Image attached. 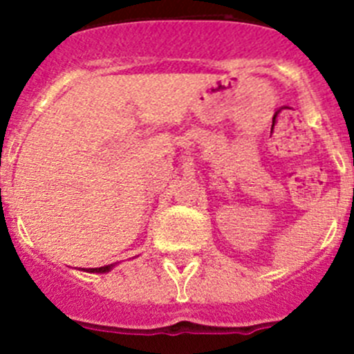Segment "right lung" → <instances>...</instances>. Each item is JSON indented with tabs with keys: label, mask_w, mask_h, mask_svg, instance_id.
<instances>
[{
	"label": "right lung",
	"mask_w": 354,
	"mask_h": 354,
	"mask_svg": "<svg viewBox=\"0 0 354 354\" xmlns=\"http://www.w3.org/2000/svg\"><path fill=\"white\" fill-rule=\"evenodd\" d=\"M111 270V264L108 266H102V268H92V270H88L90 273H106V271Z\"/></svg>",
	"instance_id": "right-lung-1"
}]
</instances>
